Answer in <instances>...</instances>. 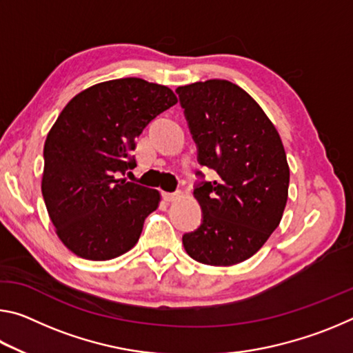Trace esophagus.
Returning a JSON list of instances; mask_svg holds the SVG:
<instances>
[{
  "instance_id": "esophagus-1",
  "label": "esophagus",
  "mask_w": 353,
  "mask_h": 353,
  "mask_svg": "<svg viewBox=\"0 0 353 353\" xmlns=\"http://www.w3.org/2000/svg\"><path fill=\"white\" fill-rule=\"evenodd\" d=\"M162 196L166 202H174L177 199H181L183 194H182V191H174V193H163Z\"/></svg>"
}]
</instances>
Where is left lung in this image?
Wrapping results in <instances>:
<instances>
[{"instance_id":"left-lung-1","label":"left lung","mask_w":353,"mask_h":353,"mask_svg":"<svg viewBox=\"0 0 353 353\" xmlns=\"http://www.w3.org/2000/svg\"><path fill=\"white\" fill-rule=\"evenodd\" d=\"M176 93L198 162L218 174L194 188L202 223L182 236L183 248L204 265H236L259 252L282 219L290 185L282 140L254 98L229 81L194 82Z\"/></svg>"}]
</instances>
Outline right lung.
Masks as SVG:
<instances>
[{
  "label": "right lung",
  "mask_w": 353,
  "mask_h": 353,
  "mask_svg": "<svg viewBox=\"0 0 353 353\" xmlns=\"http://www.w3.org/2000/svg\"><path fill=\"white\" fill-rule=\"evenodd\" d=\"M176 103L168 87L124 77L97 83L65 105L45 141L41 194L71 252L104 261L139 241L160 193L119 174L135 168L137 137Z\"/></svg>",
  "instance_id": "obj_1"
}]
</instances>
